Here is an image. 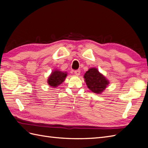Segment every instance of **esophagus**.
Here are the masks:
<instances>
[{
	"label": "esophagus",
	"instance_id": "34e87169",
	"mask_svg": "<svg viewBox=\"0 0 148 148\" xmlns=\"http://www.w3.org/2000/svg\"><path fill=\"white\" fill-rule=\"evenodd\" d=\"M74 73L75 75H80V74H81V71L80 70H75V71H74Z\"/></svg>",
	"mask_w": 148,
	"mask_h": 148
}]
</instances>
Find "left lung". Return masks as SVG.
Returning <instances> with one entry per match:
<instances>
[{"instance_id": "obj_1", "label": "left lung", "mask_w": 148, "mask_h": 148, "mask_svg": "<svg viewBox=\"0 0 148 148\" xmlns=\"http://www.w3.org/2000/svg\"><path fill=\"white\" fill-rule=\"evenodd\" d=\"M84 79L88 88L97 94L102 92L109 82L96 68H90L84 74Z\"/></svg>"}]
</instances>
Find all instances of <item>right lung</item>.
I'll return each mask as SVG.
<instances>
[{
  "instance_id": "right-lung-1",
  "label": "right lung",
  "mask_w": 148,
  "mask_h": 148,
  "mask_svg": "<svg viewBox=\"0 0 148 148\" xmlns=\"http://www.w3.org/2000/svg\"><path fill=\"white\" fill-rule=\"evenodd\" d=\"M67 76L66 73H64L59 71H55L52 72L48 79V84L52 87H54L60 85L64 81Z\"/></svg>"
}]
</instances>
